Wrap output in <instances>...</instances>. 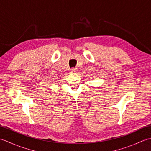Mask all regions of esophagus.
I'll list each match as a JSON object with an SVG mask.
<instances>
[{"mask_svg": "<svg viewBox=\"0 0 151 151\" xmlns=\"http://www.w3.org/2000/svg\"><path fill=\"white\" fill-rule=\"evenodd\" d=\"M77 71H78V68H72L71 70H70V72L72 73L76 72Z\"/></svg>", "mask_w": 151, "mask_h": 151, "instance_id": "esophagus-1", "label": "esophagus"}]
</instances>
